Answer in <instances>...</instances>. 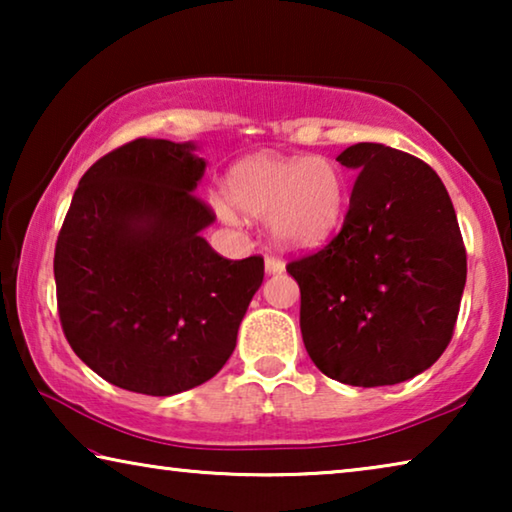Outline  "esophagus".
Returning a JSON list of instances; mask_svg holds the SVG:
<instances>
[{
  "label": "esophagus",
  "instance_id": "34e87169",
  "mask_svg": "<svg viewBox=\"0 0 512 512\" xmlns=\"http://www.w3.org/2000/svg\"><path fill=\"white\" fill-rule=\"evenodd\" d=\"M264 266H266V273L268 275H275V273H282L284 271V262L282 259H277V257H273V255H266V259H264Z\"/></svg>",
  "mask_w": 512,
  "mask_h": 512
}]
</instances>
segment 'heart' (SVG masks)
<instances>
[{"mask_svg": "<svg viewBox=\"0 0 512 512\" xmlns=\"http://www.w3.org/2000/svg\"><path fill=\"white\" fill-rule=\"evenodd\" d=\"M228 201L253 219H268L282 248L307 250L323 244L341 223L345 180L327 158L253 155L237 162L223 183ZM223 221L235 223L230 205H219Z\"/></svg>", "mask_w": 512, "mask_h": 512, "instance_id": "obj_1", "label": "heart"}]
</instances>
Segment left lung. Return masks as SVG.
Here are the masks:
<instances>
[{
    "mask_svg": "<svg viewBox=\"0 0 512 512\" xmlns=\"http://www.w3.org/2000/svg\"><path fill=\"white\" fill-rule=\"evenodd\" d=\"M336 160L359 171L343 228L287 264L302 341L341 384L393 386L431 368L452 341L467 277L461 228L427 162L372 142Z\"/></svg>",
    "mask_w": 512,
    "mask_h": 512,
    "instance_id": "1",
    "label": "left lung"
}]
</instances>
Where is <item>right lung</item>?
<instances>
[{
  "label": "right lung",
  "instance_id": "1",
  "mask_svg": "<svg viewBox=\"0 0 512 512\" xmlns=\"http://www.w3.org/2000/svg\"><path fill=\"white\" fill-rule=\"evenodd\" d=\"M196 144L133 140L85 171L56 241L60 325L85 366L144 395L212 379L264 280V259H225L201 237Z\"/></svg>",
  "mask_w": 512,
  "mask_h": 512
}]
</instances>
